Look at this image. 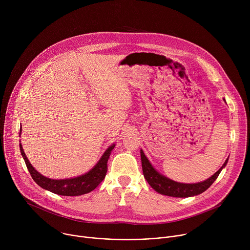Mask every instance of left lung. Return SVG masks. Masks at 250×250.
Listing matches in <instances>:
<instances>
[{"label": "left lung", "instance_id": "left-lung-1", "mask_svg": "<svg viewBox=\"0 0 250 250\" xmlns=\"http://www.w3.org/2000/svg\"><path fill=\"white\" fill-rule=\"evenodd\" d=\"M140 156H141V165H142V171H144V176L148 182V184L159 194L170 196V197H177V198H187L199 195L203 192H205L213 182L216 181L217 178L219 177L222 169L227 165L228 160L224 163V165L213 174L210 178L207 179L204 182L196 183V184H183L178 183L175 181H172L168 178L164 177L163 175L159 174L150 164L146 156L145 155L144 151L140 150Z\"/></svg>", "mask_w": 250, "mask_h": 250}]
</instances>
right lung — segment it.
I'll return each instance as SVG.
<instances>
[{
    "label": "right lung",
    "instance_id": "1",
    "mask_svg": "<svg viewBox=\"0 0 250 250\" xmlns=\"http://www.w3.org/2000/svg\"><path fill=\"white\" fill-rule=\"evenodd\" d=\"M20 135H21V130H20ZM114 147H115V145H113L112 146H110L108 149H106L105 152L103 154L102 158L100 159V161L97 163V165L85 175L72 178V179L53 180L42 176L31 166V164L29 163L28 159L26 158L23 152L21 145H20L21 153L24 159L27 170L30 173L31 178L34 180V182L38 185H40L42 188L61 196H80L93 191L104 180L106 170H108L106 163H108V159Z\"/></svg>",
    "mask_w": 250,
    "mask_h": 250
}]
</instances>
